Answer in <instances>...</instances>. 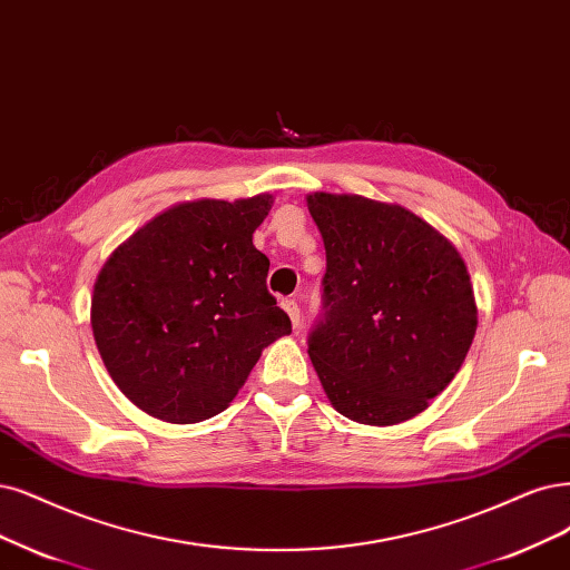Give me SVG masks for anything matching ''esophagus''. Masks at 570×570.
I'll use <instances>...</instances> for the list:
<instances>
[{
    "instance_id": "obj_1",
    "label": "esophagus",
    "mask_w": 570,
    "mask_h": 570,
    "mask_svg": "<svg viewBox=\"0 0 570 570\" xmlns=\"http://www.w3.org/2000/svg\"><path fill=\"white\" fill-rule=\"evenodd\" d=\"M282 307L286 309V314L291 317L293 328H298V326H301V307H298V303L293 301V298H284V301H282Z\"/></svg>"
}]
</instances>
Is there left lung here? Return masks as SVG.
<instances>
[{
    "instance_id": "1",
    "label": "left lung",
    "mask_w": 570,
    "mask_h": 570,
    "mask_svg": "<svg viewBox=\"0 0 570 570\" xmlns=\"http://www.w3.org/2000/svg\"><path fill=\"white\" fill-rule=\"evenodd\" d=\"M326 248L307 352L333 409L362 425L425 411L472 345L476 305L455 246L396 204L307 197Z\"/></svg>"
}]
</instances>
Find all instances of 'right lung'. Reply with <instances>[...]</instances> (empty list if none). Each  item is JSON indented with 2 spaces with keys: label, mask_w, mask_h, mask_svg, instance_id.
<instances>
[{
  "label": "right lung",
  "mask_w": 570,
  "mask_h": 570,
  "mask_svg": "<svg viewBox=\"0 0 570 570\" xmlns=\"http://www.w3.org/2000/svg\"><path fill=\"white\" fill-rule=\"evenodd\" d=\"M269 195L178 204L140 227L102 265L91 326L105 368L164 423L218 415L261 360L291 333L267 291L269 261L253 232Z\"/></svg>",
  "instance_id": "right-lung-1"
}]
</instances>
